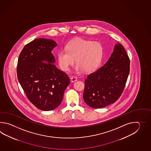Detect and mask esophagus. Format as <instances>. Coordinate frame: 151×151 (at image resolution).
Listing matches in <instances>:
<instances>
[{
  "mask_svg": "<svg viewBox=\"0 0 151 151\" xmlns=\"http://www.w3.org/2000/svg\"><path fill=\"white\" fill-rule=\"evenodd\" d=\"M71 80L72 82H75L77 80V77H72L71 78Z\"/></svg>",
  "mask_w": 151,
  "mask_h": 151,
  "instance_id": "esophagus-1",
  "label": "esophagus"
}]
</instances>
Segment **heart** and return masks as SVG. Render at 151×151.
<instances>
[{
    "mask_svg": "<svg viewBox=\"0 0 151 151\" xmlns=\"http://www.w3.org/2000/svg\"><path fill=\"white\" fill-rule=\"evenodd\" d=\"M103 53V46L99 42L76 39L70 42L66 49L58 51V64L62 70L68 71L76 59L77 70L92 72L99 66Z\"/></svg>",
    "mask_w": 151,
    "mask_h": 151,
    "instance_id": "obj_1",
    "label": "heart"
}]
</instances>
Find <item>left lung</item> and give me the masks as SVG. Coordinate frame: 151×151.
Segmentation results:
<instances>
[{"mask_svg":"<svg viewBox=\"0 0 151 151\" xmlns=\"http://www.w3.org/2000/svg\"><path fill=\"white\" fill-rule=\"evenodd\" d=\"M130 60L124 47L118 43L102 67L85 80L83 98L87 105L100 109L115 103L125 88Z\"/></svg>","mask_w":151,"mask_h":151,"instance_id":"obj_1","label":"left lung"}]
</instances>
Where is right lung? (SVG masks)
<instances>
[{
  "instance_id": "right-lung-1",
  "label": "right lung",
  "mask_w": 151,
  "mask_h": 151,
  "mask_svg": "<svg viewBox=\"0 0 151 151\" xmlns=\"http://www.w3.org/2000/svg\"><path fill=\"white\" fill-rule=\"evenodd\" d=\"M57 45L51 39H35L24 46L18 60V80L30 102L42 111L59 106L70 83L68 74L54 64L51 52Z\"/></svg>"
}]
</instances>
